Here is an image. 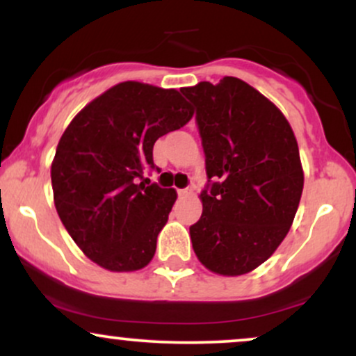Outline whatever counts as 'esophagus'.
I'll list each match as a JSON object with an SVG mask.
<instances>
[{
	"label": "esophagus",
	"mask_w": 356,
	"mask_h": 356,
	"mask_svg": "<svg viewBox=\"0 0 356 356\" xmlns=\"http://www.w3.org/2000/svg\"><path fill=\"white\" fill-rule=\"evenodd\" d=\"M191 192H192V189H189V187H187V189H179V191H177V194L181 195V197H182V195H189Z\"/></svg>",
	"instance_id": "obj_1"
}]
</instances>
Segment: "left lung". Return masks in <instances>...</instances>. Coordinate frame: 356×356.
I'll list each match as a JSON object with an SVG mask.
<instances>
[{"label":"left lung","instance_id":"1","mask_svg":"<svg viewBox=\"0 0 356 356\" xmlns=\"http://www.w3.org/2000/svg\"><path fill=\"white\" fill-rule=\"evenodd\" d=\"M181 92L195 107L207 174L192 248L212 273L246 275L276 251L300 206L295 134L275 104L234 76Z\"/></svg>","mask_w":356,"mask_h":356}]
</instances>
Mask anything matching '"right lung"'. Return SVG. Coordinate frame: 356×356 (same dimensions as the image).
Returning a JSON list of instances; mask_svg holds the SVG:
<instances>
[{"label":"right lung","instance_id":"1","mask_svg":"<svg viewBox=\"0 0 356 356\" xmlns=\"http://www.w3.org/2000/svg\"><path fill=\"white\" fill-rule=\"evenodd\" d=\"M192 113L177 90L124 81L67 127L51 164L53 199L65 229L93 263L108 271L150 263L177 194L140 179L159 169L155 140Z\"/></svg>","mask_w":356,"mask_h":356}]
</instances>
